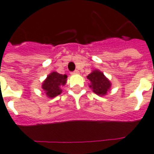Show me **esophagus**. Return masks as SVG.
<instances>
[{
	"mask_svg": "<svg viewBox=\"0 0 154 154\" xmlns=\"http://www.w3.org/2000/svg\"><path fill=\"white\" fill-rule=\"evenodd\" d=\"M79 73V71L78 70H75L73 72H72V74H78Z\"/></svg>",
	"mask_w": 154,
	"mask_h": 154,
	"instance_id": "obj_1",
	"label": "esophagus"
}]
</instances>
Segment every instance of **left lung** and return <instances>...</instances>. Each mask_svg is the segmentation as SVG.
<instances>
[{
	"label": "left lung",
	"mask_w": 154,
	"mask_h": 154,
	"mask_svg": "<svg viewBox=\"0 0 154 154\" xmlns=\"http://www.w3.org/2000/svg\"><path fill=\"white\" fill-rule=\"evenodd\" d=\"M87 78L91 82L90 87L92 88L93 91L98 95H105L111 87V82L103 75V72L98 70L93 71L88 75Z\"/></svg>",
	"instance_id": "1"
}]
</instances>
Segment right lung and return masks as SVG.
Returning <instances> with one entry per match:
<instances>
[{
	"instance_id": "right-lung-1",
	"label": "right lung",
	"mask_w": 154,
	"mask_h": 154,
	"mask_svg": "<svg viewBox=\"0 0 154 154\" xmlns=\"http://www.w3.org/2000/svg\"><path fill=\"white\" fill-rule=\"evenodd\" d=\"M66 81V74L62 75L58 72H53L49 74L47 79L43 82L42 88L44 90L48 97L55 98L56 96L61 94L62 90L60 89V86L65 85Z\"/></svg>"
}]
</instances>
